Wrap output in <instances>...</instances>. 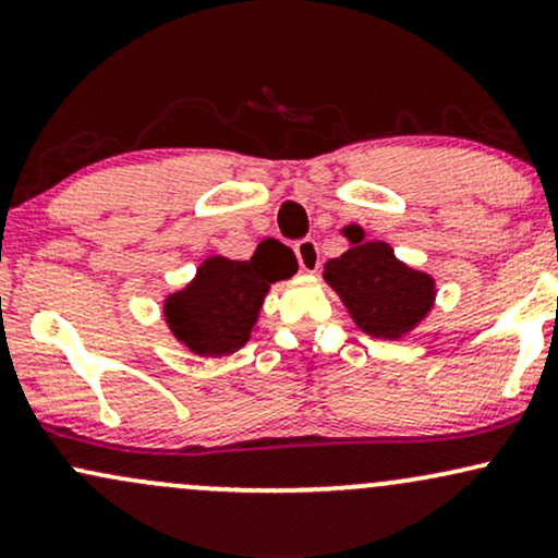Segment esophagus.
<instances>
[{
  "label": "esophagus",
  "instance_id": "1",
  "mask_svg": "<svg viewBox=\"0 0 558 558\" xmlns=\"http://www.w3.org/2000/svg\"><path fill=\"white\" fill-rule=\"evenodd\" d=\"M293 252H296L301 270H306V272L319 270V248H317L315 239H301L296 246H293Z\"/></svg>",
  "mask_w": 558,
  "mask_h": 558
}]
</instances>
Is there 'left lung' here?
Wrapping results in <instances>:
<instances>
[{
	"label": "left lung",
	"mask_w": 558,
	"mask_h": 558,
	"mask_svg": "<svg viewBox=\"0 0 558 558\" xmlns=\"http://www.w3.org/2000/svg\"><path fill=\"white\" fill-rule=\"evenodd\" d=\"M343 233L351 248L325 265L323 278L367 336L403 338L433 310L435 280L396 259L386 241H364L362 228Z\"/></svg>",
	"instance_id": "8db88e82"
}]
</instances>
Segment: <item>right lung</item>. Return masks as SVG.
<instances>
[{"instance_id": "add662e5", "label": "right lung", "mask_w": 558, "mask_h": 558, "mask_svg": "<svg viewBox=\"0 0 558 558\" xmlns=\"http://www.w3.org/2000/svg\"><path fill=\"white\" fill-rule=\"evenodd\" d=\"M296 270V257L286 248L278 259H265L259 248L246 262L207 257L183 291L165 299V323L191 354H233L252 338L270 286Z\"/></svg>"}]
</instances>
